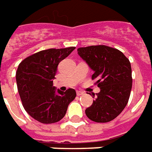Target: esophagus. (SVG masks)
<instances>
[{"instance_id": "obj_1", "label": "esophagus", "mask_w": 152, "mask_h": 152, "mask_svg": "<svg viewBox=\"0 0 152 152\" xmlns=\"http://www.w3.org/2000/svg\"><path fill=\"white\" fill-rule=\"evenodd\" d=\"M84 93L82 92V91H76V94H77V96H80V95H82Z\"/></svg>"}]
</instances>
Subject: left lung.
Segmentation results:
<instances>
[{"label":"left lung","instance_id":"1","mask_svg":"<svg viewBox=\"0 0 152 152\" xmlns=\"http://www.w3.org/2000/svg\"><path fill=\"white\" fill-rule=\"evenodd\" d=\"M78 55L94 72L92 80L100 91L94 94L95 99L86 114L96 123L114 119L128 104L132 90L131 63L118 49L104 46L79 48Z\"/></svg>","mask_w":152,"mask_h":152}]
</instances>
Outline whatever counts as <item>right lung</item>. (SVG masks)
<instances>
[{
	"label": "right lung",
	"mask_w": 152,
	"mask_h": 152,
	"mask_svg": "<svg viewBox=\"0 0 152 152\" xmlns=\"http://www.w3.org/2000/svg\"><path fill=\"white\" fill-rule=\"evenodd\" d=\"M76 48H50L33 54L20 62L16 72L18 91L24 109L42 124H53L65 116L76 98L74 89L65 92L53 86L59 62Z\"/></svg>",
	"instance_id": "add662e5"
}]
</instances>
